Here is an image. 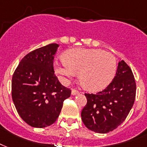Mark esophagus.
Returning a JSON list of instances; mask_svg holds the SVG:
<instances>
[{
    "label": "esophagus",
    "mask_w": 147,
    "mask_h": 147,
    "mask_svg": "<svg viewBox=\"0 0 147 147\" xmlns=\"http://www.w3.org/2000/svg\"><path fill=\"white\" fill-rule=\"evenodd\" d=\"M71 94H72V95H77V94H80V92L78 91V90H77L73 89L72 90H71Z\"/></svg>",
    "instance_id": "34e87169"
}]
</instances>
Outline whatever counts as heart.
Wrapping results in <instances>:
<instances>
[{"mask_svg":"<svg viewBox=\"0 0 147 147\" xmlns=\"http://www.w3.org/2000/svg\"><path fill=\"white\" fill-rule=\"evenodd\" d=\"M117 70L112 53L100 49H74L66 52L64 61L55 63V71L65 79L79 74L80 84L89 91H98L110 84Z\"/></svg>","mask_w":147,"mask_h":147,"instance_id":"b5f03b06","label":"heart"}]
</instances>
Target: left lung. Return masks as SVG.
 Instances as JSON below:
<instances>
[{"mask_svg":"<svg viewBox=\"0 0 147 147\" xmlns=\"http://www.w3.org/2000/svg\"><path fill=\"white\" fill-rule=\"evenodd\" d=\"M136 88L131 69L124 61H120L116 76L105 89L96 94H85L87 103L81 112L84 125L99 134L116 129L134 106Z\"/></svg>","mask_w":147,"mask_h":147,"instance_id":"obj_1","label":"left lung"}]
</instances>
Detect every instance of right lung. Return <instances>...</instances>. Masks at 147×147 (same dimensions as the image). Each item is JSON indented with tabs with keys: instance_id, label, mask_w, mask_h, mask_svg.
<instances>
[{
	"instance_id": "1",
	"label": "right lung",
	"mask_w": 147,
	"mask_h": 147,
	"mask_svg": "<svg viewBox=\"0 0 147 147\" xmlns=\"http://www.w3.org/2000/svg\"><path fill=\"white\" fill-rule=\"evenodd\" d=\"M58 47L51 44L27 53L13 73V102L22 120L33 127L53 124L71 94L54 74L53 58Z\"/></svg>"
}]
</instances>
